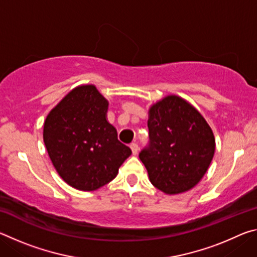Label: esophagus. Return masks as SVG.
<instances>
[{"instance_id": "34e87169", "label": "esophagus", "mask_w": 257, "mask_h": 257, "mask_svg": "<svg viewBox=\"0 0 257 257\" xmlns=\"http://www.w3.org/2000/svg\"><path fill=\"white\" fill-rule=\"evenodd\" d=\"M130 149H132V152L134 155H136L138 153V150H139V146L136 143H133V144H130Z\"/></svg>"}]
</instances>
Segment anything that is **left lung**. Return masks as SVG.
<instances>
[{"label": "left lung", "mask_w": 257, "mask_h": 257, "mask_svg": "<svg viewBox=\"0 0 257 257\" xmlns=\"http://www.w3.org/2000/svg\"><path fill=\"white\" fill-rule=\"evenodd\" d=\"M149 145L139 153L150 180L165 194L193 188L205 175L215 151L212 129L196 108L175 95L151 107Z\"/></svg>", "instance_id": "obj_1"}]
</instances>
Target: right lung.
Returning <instances> with one entry per match:
<instances>
[{
  "mask_svg": "<svg viewBox=\"0 0 257 257\" xmlns=\"http://www.w3.org/2000/svg\"><path fill=\"white\" fill-rule=\"evenodd\" d=\"M107 105L96 87L79 86L46 116L43 137L47 153L73 188L90 191L108 184L132 154L106 121Z\"/></svg>",
  "mask_w": 257,
  "mask_h": 257,
  "instance_id": "right-lung-1",
  "label": "right lung"
}]
</instances>
